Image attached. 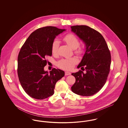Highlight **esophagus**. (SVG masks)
Returning a JSON list of instances; mask_svg holds the SVG:
<instances>
[{
    "instance_id": "1",
    "label": "esophagus",
    "mask_w": 128,
    "mask_h": 128,
    "mask_svg": "<svg viewBox=\"0 0 128 128\" xmlns=\"http://www.w3.org/2000/svg\"><path fill=\"white\" fill-rule=\"evenodd\" d=\"M65 75H70L71 73H70V72L66 71V72H65Z\"/></svg>"
}]
</instances>
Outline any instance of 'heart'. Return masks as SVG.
<instances>
[{"label": "heart", "instance_id": "b5f03b06", "mask_svg": "<svg viewBox=\"0 0 128 128\" xmlns=\"http://www.w3.org/2000/svg\"><path fill=\"white\" fill-rule=\"evenodd\" d=\"M64 40L67 44L72 48H77L79 46V41L78 38L72 34H68L64 37ZM59 48V42L58 40H54L52 44L51 52L53 55H56L58 53V49ZM78 52H80L79 49ZM78 62V60L75 58H72L66 59H62L58 61V66L62 69L70 70H72L75 65Z\"/></svg>", "mask_w": 128, "mask_h": 128}]
</instances>
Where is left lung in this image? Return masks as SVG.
<instances>
[{"label": "left lung", "mask_w": 128, "mask_h": 128, "mask_svg": "<svg viewBox=\"0 0 128 128\" xmlns=\"http://www.w3.org/2000/svg\"><path fill=\"white\" fill-rule=\"evenodd\" d=\"M84 44L85 52L77 68L85 70L72 73L76 79L72 87L74 93L82 96H91L104 85L110 72L111 55L108 46L100 33L86 25L70 27Z\"/></svg>", "instance_id": "left-lung-1"}]
</instances>
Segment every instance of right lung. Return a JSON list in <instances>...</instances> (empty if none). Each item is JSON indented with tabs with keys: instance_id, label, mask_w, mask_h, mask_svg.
Instances as JSON below:
<instances>
[{
	"instance_id": "add662e5",
	"label": "right lung",
	"mask_w": 128,
	"mask_h": 128,
	"mask_svg": "<svg viewBox=\"0 0 128 128\" xmlns=\"http://www.w3.org/2000/svg\"><path fill=\"white\" fill-rule=\"evenodd\" d=\"M66 29L54 26L39 28L32 32L22 47L18 57V75L25 92L31 98L42 100L52 96L56 82L65 72L53 68L44 70L46 58L51 56V46L56 37Z\"/></svg>"
}]
</instances>
